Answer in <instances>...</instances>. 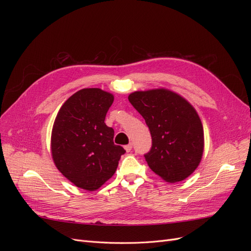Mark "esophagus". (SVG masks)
I'll use <instances>...</instances> for the list:
<instances>
[{"label":"esophagus","mask_w":251,"mask_h":251,"mask_svg":"<svg viewBox=\"0 0 251 251\" xmlns=\"http://www.w3.org/2000/svg\"><path fill=\"white\" fill-rule=\"evenodd\" d=\"M125 150L127 151H131V150H132V143H130V144H126V146H125Z\"/></svg>","instance_id":"esophagus-1"}]
</instances>
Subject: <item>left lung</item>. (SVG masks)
Here are the masks:
<instances>
[{"mask_svg": "<svg viewBox=\"0 0 251 251\" xmlns=\"http://www.w3.org/2000/svg\"><path fill=\"white\" fill-rule=\"evenodd\" d=\"M128 100L150 128L151 148L144 155L150 169L171 183L191 176L204 150L203 126L193 105L166 89L136 91Z\"/></svg>", "mask_w": 251, "mask_h": 251, "instance_id": "obj_1", "label": "left lung"}]
</instances>
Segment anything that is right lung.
<instances>
[{
  "label": "right lung",
  "instance_id": "right-lung-1",
  "mask_svg": "<svg viewBox=\"0 0 251 251\" xmlns=\"http://www.w3.org/2000/svg\"><path fill=\"white\" fill-rule=\"evenodd\" d=\"M114 96L98 88L81 89L59 109L51 134V153L57 170L74 185L92 192L116 172L126 153L113 142L104 124Z\"/></svg>",
  "mask_w": 251,
  "mask_h": 251
}]
</instances>
